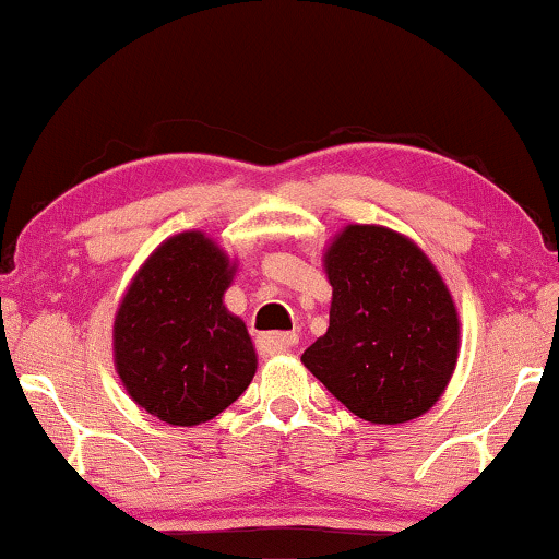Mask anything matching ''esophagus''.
I'll use <instances>...</instances> for the list:
<instances>
[{"label":"esophagus","instance_id":"esophagus-1","mask_svg":"<svg viewBox=\"0 0 559 559\" xmlns=\"http://www.w3.org/2000/svg\"><path fill=\"white\" fill-rule=\"evenodd\" d=\"M298 344L296 334H261L258 336V347L265 355H286Z\"/></svg>","mask_w":559,"mask_h":559}]
</instances>
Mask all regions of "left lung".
Here are the masks:
<instances>
[{
    "label": "left lung",
    "instance_id": "left-lung-1",
    "mask_svg": "<svg viewBox=\"0 0 559 559\" xmlns=\"http://www.w3.org/2000/svg\"><path fill=\"white\" fill-rule=\"evenodd\" d=\"M329 329L304 367L361 420L397 426L438 403L459 359V311L430 258L382 225H347L324 253Z\"/></svg>",
    "mask_w": 559,
    "mask_h": 559
}]
</instances>
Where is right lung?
Wrapping results in <instances>:
<instances>
[{
	"mask_svg": "<svg viewBox=\"0 0 559 559\" xmlns=\"http://www.w3.org/2000/svg\"><path fill=\"white\" fill-rule=\"evenodd\" d=\"M235 261L200 230L164 240L133 276L114 321V361L133 403L169 426H200L233 405L258 357L223 296Z\"/></svg>",
	"mask_w": 559,
	"mask_h": 559,
	"instance_id": "obj_1",
	"label": "right lung"
}]
</instances>
